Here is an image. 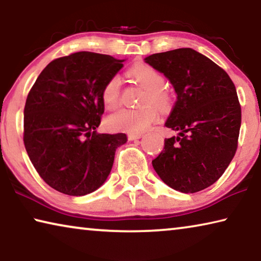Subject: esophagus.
Returning <instances> with one entry per match:
<instances>
[{
    "instance_id": "obj_1",
    "label": "esophagus",
    "mask_w": 261,
    "mask_h": 261,
    "mask_svg": "<svg viewBox=\"0 0 261 261\" xmlns=\"http://www.w3.org/2000/svg\"><path fill=\"white\" fill-rule=\"evenodd\" d=\"M143 137V134H129L127 135V139L129 140H137Z\"/></svg>"
}]
</instances>
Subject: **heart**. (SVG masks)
<instances>
[{"instance_id": "1", "label": "heart", "mask_w": 261, "mask_h": 261, "mask_svg": "<svg viewBox=\"0 0 261 261\" xmlns=\"http://www.w3.org/2000/svg\"><path fill=\"white\" fill-rule=\"evenodd\" d=\"M130 76L138 82L145 90L138 108H123L109 115L107 126L114 131H124L129 134H139L155 122L159 117L157 107L161 110L170 108L171 93L163 86L162 74L147 64H137L129 70ZM101 99L107 109H115L121 102V81L117 74L105 83L101 91Z\"/></svg>"}]
</instances>
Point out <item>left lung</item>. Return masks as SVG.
<instances>
[{
    "instance_id": "left-lung-1",
    "label": "left lung",
    "mask_w": 261,
    "mask_h": 261,
    "mask_svg": "<svg viewBox=\"0 0 261 261\" xmlns=\"http://www.w3.org/2000/svg\"><path fill=\"white\" fill-rule=\"evenodd\" d=\"M145 62L177 93L166 126L178 136L165 139L154 170L174 190L201 191L222 176L237 151L242 110L236 87L222 68L191 48L158 53Z\"/></svg>"
}]
</instances>
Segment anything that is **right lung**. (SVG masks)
I'll use <instances>...</instances> for the list:
<instances>
[{"mask_svg": "<svg viewBox=\"0 0 261 261\" xmlns=\"http://www.w3.org/2000/svg\"><path fill=\"white\" fill-rule=\"evenodd\" d=\"M123 60L77 51L51 61L35 81L24 108V145L40 177L68 196L95 191L112 170L125 134H99L105 83Z\"/></svg>", "mask_w": 261, "mask_h": 261, "instance_id": "right-lung-1", "label": "right lung"}]
</instances>
